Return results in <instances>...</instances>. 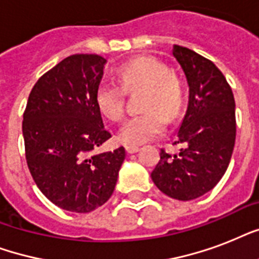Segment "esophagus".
Returning <instances> with one entry per match:
<instances>
[{
    "mask_svg": "<svg viewBox=\"0 0 259 259\" xmlns=\"http://www.w3.org/2000/svg\"><path fill=\"white\" fill-rule=\"evenodd\" d=\"M138 150H140V148L136 145H127L126 146V152L129 154H133V153H137Z\"/></svg>",
    "mask_w": 259,
    "mask_h": 259,
    "instance_id": "obj_1",
    "label": "esophagus"
}]
</instances>
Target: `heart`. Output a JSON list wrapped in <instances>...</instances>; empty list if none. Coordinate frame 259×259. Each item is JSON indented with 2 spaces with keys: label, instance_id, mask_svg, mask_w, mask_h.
<instances>
[{
  "label": "heart",
  "instance_id": "1",
  "mask_svg": "<svg viewBox=\"0 0 259 259\" xmlns=\"http://www.w3.org/2000/svg\"><path fill=\"white\" fill-rule=\"evenodd\" d=\"M121 89L117 83H103L98 87L95 102L99 111L110 121H119L125 114V90H145L141 115L130 118L118 133L126 145H140L164 133L166 117L170 121L181 114L184 106V87L165 63L141 56L118 68Z\"/></svg>",
  "mask_w": 259,
  "mask_h": 259
}]
</instances>
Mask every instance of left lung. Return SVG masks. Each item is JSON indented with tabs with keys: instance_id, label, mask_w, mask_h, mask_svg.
<instances>
[{
	"instance_id": "obj_1",
	"label": "left lung",
	"mask_w": 259,
	"mask_h": 259,
	"mask_svg": "<svg viewBox=\"0 0 259 259\" xmlns=\"http://www.w3.org/2000/svg\"><path fill=\"white\" fill-rule=\"evenodd\" d=\"M172 54L189 86L188 109L175 142L181 149L173 156L161 149L150 176L166 196L187 201L211 191L227 170L237 134L235 101L211 60L180 46H173Z\"/></svg>"
}]
</instances>
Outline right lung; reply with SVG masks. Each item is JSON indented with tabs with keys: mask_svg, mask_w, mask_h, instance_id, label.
Segmentation results:
<instances>
[{
	"mask_svg": "<svg viewBox=\"0 0 259 259\" xmlns=\"http://www.w3.org/2000/svg\"><path fill=\"white\" fill-rule=\"evenodd\" d=\"M105 63L99 55L66 58L38 79L24 113L30 175L48 200L71 212L105 204L125 160L123 146L94 153L111 137L95 102Z\"/></svg>",
	"mask_w": 259,
	"mask_h": 259,
	"instance_id": "1",
	"label": "right lung"
}]
</instances>
